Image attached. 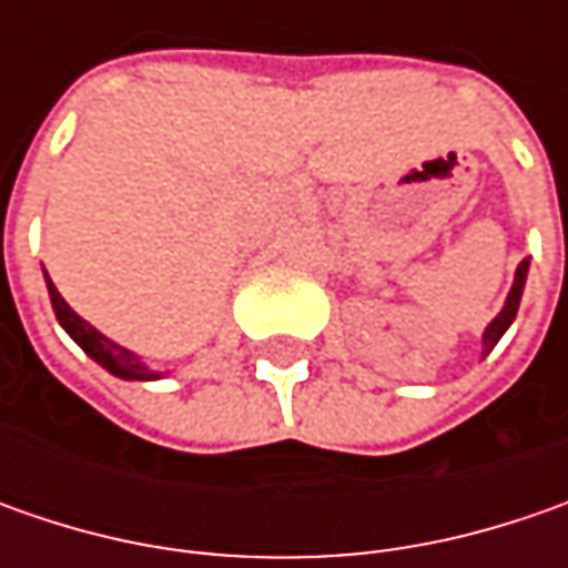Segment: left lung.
Segmentation results:
<instances>
[{
    "label": "left lung",
    "mask_w": 568,
    "mask_h": 568,
    "mask_svg": "<svg viewBox=\"0 0 568 568\" xmlns=\"http://www.w3.org/2000/svg\"><path fill=\"white\" fill-rule=\"evenodd\" d=\"M525 274H528V262H521V265H518V272H515V281H513V291H509V300H506L503 313L493 318L490 328L484 332V347H487V351H493V344L503 338V332L513 325L515 313H518V300H521V291H525Z\"/></svg>",
    "instance_id": "8db88e82"
}]
</instances>
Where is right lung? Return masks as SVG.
I'll return each instance as SVG.
<instances>
[{"mask_svg": "<svg viewBox=\"0 0 568 568\" xmlns=\"http://www.w3.org/2000/svg\"><path fill=\"white\" fill-rule=\"evenodd\" d=\"M47 287H50V300H53V310L55 318L62 322V328L72 335V338L84 347V354L88 357H94V361L103 366V369H110L113 376H120V379H154L158 373H151L148 366H144L132 351H125L120 344H113L110 338H103L94 325H88L84 318L78 316L75 310L62 300V294L53 287V281H47Z\"/></svg>", "mask_w": 568, "mask_h": 568, "instance_id": "add662e5", "label": "right lung"}]
</instances>
